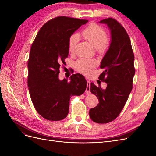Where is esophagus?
Segmentation results:
<instances>
[{
    "instance_id": "esophagus-1",
    "label": "esophagus",
    "mask_w": 156,
    "mask_h": 156,
    "mask_svg": "<svg viewBox=\"0 0 156 156\" xmlns=\"http://www.w3.org/2000/svg\"><path fill=\"white\" fill-rule=\"evenodd\" d=\"M85 94H87V95L90 94V82L89 81H87V85Z\"/></svg>"
}]
</instances>
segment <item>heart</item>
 Instances as JSON below:
<instances>
[{
  "mask_svg": "<svg viewBox=\"0 0 156 156\" xmlns=\"http://www.w3.org/2000/svg\"><path fill=\"white\" fill-rule=\"evenodd\" d=\"M82 35L84 38L89 41L94 48L98 50H101L107 40V34L102 27L96 24L90 25L82 31ZM77 34L71 35L68 41V49L69 52H73L75 47L79 41ZM96 64V60L93 59L81 58L77 60L75 64L77 69L79 72L88 73L92 68Z\"/></svg>",
  "mask_w": 156,
  "mask_h": 156,
  "instance_id": "b5f03b06",
  "label": "heart"
}]
</instances>
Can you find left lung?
Here are the masks:
<instances>
[{
  "label": "left lung",
  "instance_id": "obj_1",
  "mask_svg": "<svg viewBox=\"0 0 156 156\" xmlns=\"http://www.w3.org/2000/svg\"><path fill=\"white\" fill-rule=\"evenodd\" d=\"M100 23L107 25L111 32L109 48L100 64L103 72L99 76L107 85L103 90L90 83V92L100 102L90 110L89 116L94 122L106 124L114 120L123 109L133 88L135 70L131 41L124 28L112 18Z\"/></svg>",
  "mask_w": 156,
  "mask_h": 156
}]
</instances>
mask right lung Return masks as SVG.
Wrapping results in <instances>:
<instances>
[{
    "instance_id": "right-lung-1",
    "label": "right lung",
    "mask_w": 156,
    "mask_h": 156,
    "mask_svg": "<svg viewBox=\"0 0 156 156\" xmlns=\"http://www.w3.org/2000/svg\"><path fill=\"white\" fill-rule=\"evenodd\" d=\"M88 20L65 16L47 22L33 42L28 60V87L36 111L44 119L61 120L69 112V100L87 88L83 75L73 74L70 81L58 78L60 67L69 54L71 35Z\"/></svg>"
}]
</instances>
